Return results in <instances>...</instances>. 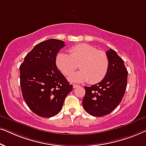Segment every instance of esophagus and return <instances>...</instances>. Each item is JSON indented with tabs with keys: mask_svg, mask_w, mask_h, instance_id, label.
<instances>
[{
	"mask_svg": "<svg viewBox=\"0 0 146 146\" xmlns=\"http://www.w3.org/2000/svg\"><path fill=\"white\" fill-rule=\"evenodd\" d=\"M79 86H80L78 85V84H73L74 88H76L77 87H79Z\"/></svg>",
	"mask_w": 146,
	"mask_h": 146,
	"instance_id": "obj_1",
	"label": "esophagus"
}]
</instances>
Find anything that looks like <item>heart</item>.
<instances>
[{"mask_svg":"<svg viewBox=\"0 0 146 146\" xmlns=\"http://www.w3.org/2000/svg\"><path fill=\"white\" fill-rule=\"evenodd\" d=\"M60 71L68 77L79 65L81 71L69 78L71 82H83L88 81L96 84L102 80L109 67V60L104 52L88 44H78L69 49V54L59 52L55 60Z\"/></svg>","mask_w":146,"mask_h":146,"instance_id":"1","label":"heart"}]
</instances>
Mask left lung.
I'll list each match as a JSON object with an SVG mask.
<instances>
[{"instance_id":"8db88e82","label":"left lung","mask_w":146,"mask_h":146,"mask_svg":"<svg viewBox=\"0 0 146 146\" xmlns=\"http://www.w3.org/2000/svg\"><path fill=\"white\" fill-rule=\"evenodd\" d=\"M106 54L109 67L104 78L91 86H84L82 105L86 111L93 116L111 113L121 102L127 86L128 72L123 60L111 48Z\"/></svg>"}]
</instances>
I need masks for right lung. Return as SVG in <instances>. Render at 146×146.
Segmentation results:
<instances>
[{"label": "right lung", "mask_w": 146, "mask_h": 146, "mask_svg": "<svg viewBox=\"0 0 146 146\" xmlns=\"http://www.w3.org/2000/svg\"><path fill=\"white\" fill-rule=\"evenodd\" d=\"M64 46V42L57 39L41 42L27 54L20 66L23 98L29 108L40 117L57 115L66 97L72 90V84L55 62L56 54Z\"/></svg>", "instance_id": "add662e5"}]
</instances>
